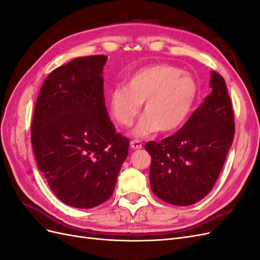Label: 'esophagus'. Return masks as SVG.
<instances>
[{"mask_svg":"<svg viewBox=\"0 0 260 260\" xmlns=\"http://www.w3.org/2000/svg\"><path fill=\"white\" fill-rule=\"evenodd\" d=\"M130 146H131V148H132V149H141V148L143 147L142 143H141L140 141H138V140H133V141H131V142H130Z\"/></svg>","mask_w":260,"mask_h":260,"instance_id":"1","label":"esophagus"}]
</instances>
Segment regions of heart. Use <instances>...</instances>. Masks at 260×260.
I'll use <instances>...</instances> for the list:
<instances>
[{"instance_id":"obj_1","label":"heart","mask_w":260,"mask_h":260,"mask_svg":"<svg viewBox=\"0 0 260 260\" xmlns=\"http://www.w3.org/2000/svg\"><path fill=\"white\" fill-rule=\"evenodd\" d=\"M199 94L194 78L170 65H153L138 70L127 88L118 86L109 98L114 119L130 125L144 103V115L133 129V136L145 138L158 130L174 131L190 116Z\"/></svg>"}]
</instances>
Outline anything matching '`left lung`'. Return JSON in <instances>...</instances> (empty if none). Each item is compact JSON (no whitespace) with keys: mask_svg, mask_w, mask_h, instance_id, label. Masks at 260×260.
<instances>
[{"mask_svg":"<svg viewBox=\"0 0 260 260\" xmlns=\"http://www.w3.org/2000/svg\"><path fill=\"white\" fill-rule=\"evenodd\" d=\"M211 93L175 135L149 141V182L157 198L190 206L211 191L234 138V115L223 78L211 72Z\"/></svg>","mask_w":260,"mask_h":260,"instance_id":"obj_1","label":"left lung"}]
</instances>
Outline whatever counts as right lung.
<instances>
[{"label": "right lung", "instance_id": "add662e5", "mask_svg": "<svg viewBox=\"0 0 260 260\" xmlns=\"http://www.w3.org/2000/svg\"><path fill=\"white\" fill-rule=\"evenodd\" d=\"M105 55L78 57L46 77L31 123L38 167L69 206L92 208L111 198L128 156L104 99Z\"/></svg>", "mask_w": 260, "mask_h": 260}]
</instances>
